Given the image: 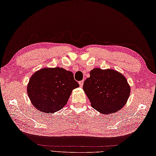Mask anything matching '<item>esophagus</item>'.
Returning <instances> with one entry per match:
<instances>
[{"label":"esophagus","mask_w":156,"mask_h":156,"mask_svg":"<svg viewBox=\"0 0 156 156\" xmlns=\"http://www.w3.org/2000/svg\"><path fill=\"white\" fill-rule=\"evenodd\" d=\"M79 85H80V87H83V81H79Z\"/></svg>","instance_id":"1"}]
</instances>
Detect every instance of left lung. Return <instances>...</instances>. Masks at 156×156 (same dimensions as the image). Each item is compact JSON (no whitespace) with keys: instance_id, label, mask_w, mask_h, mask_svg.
<instances>
[{"instance_id":"left-lung-1","label":"left lung","mask_w":156,"mask_h":156,"mask_svg":"<svg viewBox=\"0 0 156 156\" xmlns=\"http://www.w3.org/2000/svg\"><path fill=\"white\" fill-rule=\"evenodd\" d=\"M83 89L91 106L101 113L109 114L122 108L131 88L124 76L112 69L96 68L90 71Z\"/></svg>"}]
</instances>
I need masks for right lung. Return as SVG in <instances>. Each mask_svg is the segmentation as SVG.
Here are the masks:
<instances>
[{
    "label": "right lung",
    "instance_id": "add662e5",
    "mask_svg": "<svg viewBox=\"0 0 156 156\" xmlns=\"http://www.w3.org/2000/svg\"><path fill=\"white\" fill-rule=\"evenodd\" d=\"M79 86L73 74L63 68H45L35 73L27 85V94L38 111L52 113L60 110Z\"/></svg>",
    "mask_w": 156,
    "mask_h": 156
}]
</instances>
